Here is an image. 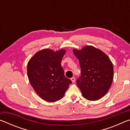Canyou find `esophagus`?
<instances>
[{
    "label": "esophagus",
    "mask_w": 130,
    "mask_h": 130,
    "mask_svg": "<svg viewBox=\"0 0 130 130\" xmlns=\"http://www.w3.org/2000/svg\"><path fill=\"white\" fill-rule=\"evenodd\" d=\"M71 80H72V82H73V83L75 82V80H76L75 77H72V78H71Z\"/></svg>",
    "instance_id": "esophagus-1"
}]
</instances>
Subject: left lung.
Masks as SVG:
<instances>
[{
    "mask_svg": "<svg viewBox=\"0 0 130 130\" xmlns=\"http://www.w3.org/2000/svg\"><path fill=\"white\" fill-rule=\"evenodd\" d=\"M73 52L81 68V76L76 83L83 97L91 101L100 99L109 91L112 83V62L104 52L92 46Z\"/></svg>",
    "mask_w": 130,
    "mask_h": 130,
    "instance_id": "left-lung-1",
    "label": "left lung"
}]
</instances>
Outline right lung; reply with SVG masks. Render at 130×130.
Returning a JSON list of instances; mask_svg holds the SVG:
<instances>
[{
  "instance_id": "add662e5",
  "label": "right lung",
  "mask_w": 130,
  "mask_h": 130,
  "mask_svg": "<svg viewBox=\"0 0 130 130\" xmlns=\"http://www.w3.org/2000/svg\"><path fill=\"white\" fill-rule=\"evenodd\" d=\"M66 53L63 49L54 52L46 49L37 52L27 63L28 80L36 93L47 102H54L63 98L69 85L61 67Z\"/></svg>"
}]
</instances>
